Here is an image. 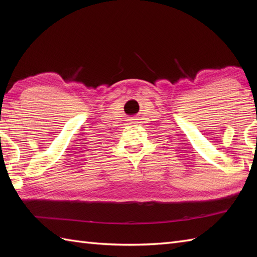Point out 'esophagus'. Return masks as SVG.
<instances>
[{"instance_id": "obj_1", "label": "esophagus", "mask_w": 257, "mask_h": 257, "mask_svg": "<svg viewBox=\"0 0 257 257\" xmlns=\"http://www.w3.org/2000/svg\"><path fill=\"white\" fill-rule=\"evenodd\" d=\"M133 123H136V122H135V121H134V122H133Z\"/></svg>"}]
</instances>
